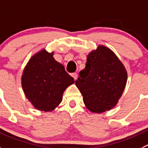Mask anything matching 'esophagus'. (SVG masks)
I'll use <instances>...</instances> for the list:
<instances>
[{"mask_svg": "<svg viewBox=\"0 0 148 148\" xmlns=\"http://www.w3.org/2000/svg\"><path fill=\"white\" fill-rule=\"evenodd\" d=\"M71 76L73 77V78L74 79V80H77V77H78V76H77V73H72V74H71Z\"/></svg>", "mask_w": 148, "mask_h": 148, "instance_id": "esophagus-1", "label": "esophagus"}]
</instances>
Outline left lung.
<instances>
[{
  "label": "left lung",
  "instance_id": "1",
  "mask_svg": "<svg viewBox=\"0 0 148 148\" xmlns=\"http://www.w3.org/2000/svg\"><path fill=\"white\" fill-rule=\"evenodd\" d=\"M126 82V70L121 60L111 49L99 46L88 55L85 68L75 82L87 108L101 113L117 104Z\"/></svg>",
  "mask_w": 148,
  "mask_h": 148
}]
</instances>
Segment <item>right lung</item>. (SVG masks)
Instances as JSON below:
<instances>
[{"mask_svg": "<svg viewBox=\"0 0 148 148\" xmlns=\"http://www.w3.org/2000/svg\"><path fill=\"white\" fill-rule=\"evenodd\" d=\"M74 83L62 64L45 49L34 55L23 71L22 86L36 109L52 111L61 102L66 88Z\"/></svg>", "mask_w": 148, "mask_h": 148, "instance_id": "add662e5", "label": "right lung"}]
</instances>
